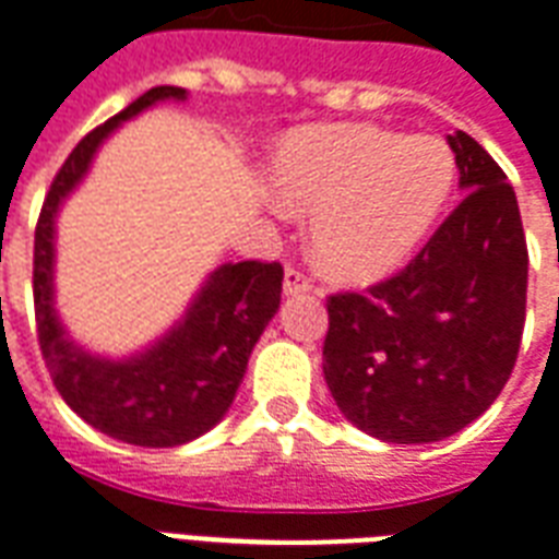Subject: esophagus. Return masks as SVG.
<instances>
[{
    "label": "esophagus",
    "mask_w": 559,
    "mask_h": 559,
    "mask_svg": "<svg viewBox=\"0 0 559 559\" xmlns=\"http://www.w3.org/2000/svg\"><path fill=\"white\" fill-rule=\"evenodd\" d=\"M310 287L313 284H310L305 272L287 270V275H284V296H298V293H308Z\"/></svg>",
    "instance_id": "esophagus-1"
}]
</instances>
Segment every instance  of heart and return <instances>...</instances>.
<instances>
[{
  "instance_id": "1",
  "label": "heart",
  "mask_w": 559,
  "mask_h": 559,
  "mask_svg": "<svg viewBox=\"0 0 559 559\" xmlns=\"http://www.w3.org/2000/svg\"><path fill=\"white\" fill-rule=\"evenodd\" d=\"M272 185L281 202L313 213L319 270L343 284H374L431 237L454 195L457 160L440 138L313 126L281 143Z\"/></svg>"
}]
</instances>
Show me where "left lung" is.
<instances>
[{
	"label": "left lung",
	"instance_id": "1",
	"mask_svg": "<svg viewBox=\"0 0 559 559\" xmlns=\"http://www.w3.org/2000/svg\"><path fill=\"white\" fill-rule=\"evenodd\" d=\"M463 202L395 278L328 301L322 372L336 407L383 442H440L504 390L525 328L527 246L513 187L449 134Z\"/></svg>",
	"mask_w": 559,
	"mask_h": 559
}]
</instances>
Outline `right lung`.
<instances>
[{"label":"right lung","instance_id":"add662e5","mask_svg":"<svg viewBox=\"0 0 559 559\" xmlns=\"http://www.w3.org/2000/svg\"><path fill=\"white\" fill-rule=\"evenodd\" d=\"M185 99V87H152L91 131L55 176L34 231V317L55 390L96 431L146 449L185 445L228 413L251 348L278 313L284 281L281 263H223L204 278L176 325L128 357L93 355L63 325L55 305V237L63 202L122 122L160 102Z\"/></svg>","mask_w":559,"mask_h":559}]
</instances>
